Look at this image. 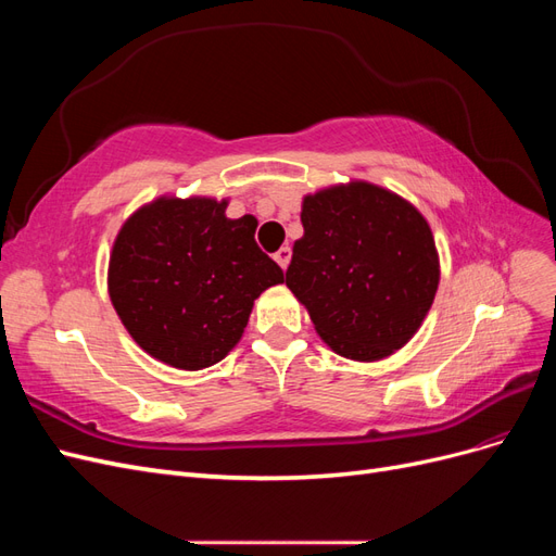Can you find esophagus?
I'll return each mask as SVG.
<instances>
[{
  "label": "esophagus",
  "mask_w": 556,
  "mask_h": 556,
  "mask_svg": "<svg viewBox=\"0 0 556 556\" xmlns=\"http://www.w3.org/2000/svg\"><path fill=\"white\" fill-rule=\"evenodd\" d=\"M276 262L280 264V268H282V271H285V268H288L290 266V260H292V250L288 248V245H282L278 252H276Z\"/></svg>",
  "instance_id": "34e87169"
}]
</instances>
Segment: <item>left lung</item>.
I'll return each mask as SVG.
<instances>
[{
    "label": "left lung",
    "mask_w": 556,
    "mask_h": 556,
    "mask_svg": "<svg viewBox=\"0 0 556 556\" xmlns=\"http://www.w3.org/2000/svg\"><path fill=\"white\" fill-rule=\"evenodd\" d=\"M285 282L333 352L357 362L406 345L439 290L433 233L413 204L355 180L304 197Z\"/></svg>",
    "instance_id": "8db88e82"
}]
</instances>
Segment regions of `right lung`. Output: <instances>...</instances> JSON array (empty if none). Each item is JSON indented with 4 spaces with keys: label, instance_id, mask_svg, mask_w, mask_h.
<instances>
[{
    "label": "right lung",
    "instance_id": "add662e5",
    "mask_svg": "<svg viewBox=\"0 0 556 556\" xmlns=\"http://www.w3.org/2000/svg\"><path fill=\"white\" fill-rule=\"evenodd\" d=\"M227 199L160 197L113 243L109 294L150 357L199 371L241 341L255 299L282 268L255 243L257 220L225 215Z\"/></svg>",
    "mask_w": 556,
    "mask_h": 556
}]
</instances>
